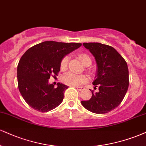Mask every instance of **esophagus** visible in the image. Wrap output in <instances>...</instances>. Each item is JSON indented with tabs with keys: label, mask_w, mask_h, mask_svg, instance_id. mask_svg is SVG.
<instances>
[{
	"label": "esophagus",
	"mask_w": 146,
	"mask_h": 146,
	"mask_svg": "<svg viewBox=\"0 0 146 146\" xmlns=\"http://www.w3.org/2000/svg\"><path fill=\"white\" fill-rule=\"evenodd\" d=\"M76 88L78 89L79 91H82L84 90V88L83 87H76Z\"/></svg>",
	"instance_id": "esophagus-1"
}]
</instances>
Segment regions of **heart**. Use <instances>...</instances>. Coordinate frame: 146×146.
Returning <instances> with one entry per match:
<instances>
[{
    "instance_id": "heart-1",
    "label": "heart",
    "mask_w": 146,
    "mask_h": 146,
    "mask_svg": "<svg viewBox=\"0 0 146 146\" xmlns=\"http://www.w3.org/2000/svg\"><path fill=\"white\" fill-rule=\"evenodd\" d=\"M79 58H80L82 62H83L84 65H87L88 64H91L92 60L91 58L87 54L81 53L79 54ZM68 60L69 58L68 56H66L62 59L60 62V69L62 71H65L67 68ZM87 78L84 75L75 74L73 73H68L65 75H63L62 81L64 84L67 85L72 86H78L81 84H84V82H86Z\"/></svg>"
}]
</instances>
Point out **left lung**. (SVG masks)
<instances>
[{"instance_id":"obj_1","label":"left lung","mask_w":146,"mask_h":146,"mask_svg":"<svg viewBox=\"0 0 146 146\" xmlns=\"http://www.w3.org/2000/svg\"><path fill=\"white\" fill-rule=\"evenodd\" d=\"M95 58L96 71L94 86L99 91L92 92L88 101L82 105L92 113L103 114L116 108L123 100L129 88V69L125 60L113 47L100 43H84Z\"/></svg>"}]
</instances>
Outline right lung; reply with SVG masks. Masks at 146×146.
I'll list each match as a JSON object with an SVG mask.
<instances>
[{
    "label": "right lung",
    "instance_id": "obj_1",
    "mask_svg": "<svg viewBox=\"0 0 146 146\" xmlns=\"http://www.w3.org/2000/svg\"><path fill=\"white\" fill-rule=\"evenodd\" d=\"M81 45L78 43L44 41L24 54L17 66V83L23 99L29 106L36 111L47 112L62 103L68 86L58 83L57 88H54L48 80L52 74L58 75L63 58Z\"/></svg>",
    "mask_w": 146,
    "mask_h": 146
}]
</instances>
